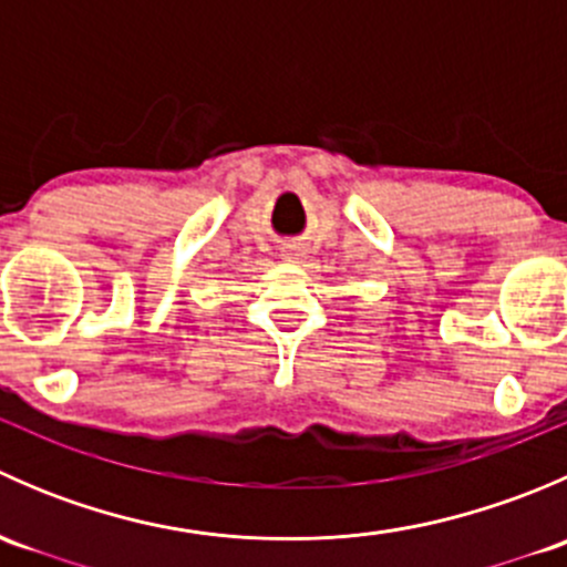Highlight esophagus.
<instances>
[{"mask_svg": "<svg viewBox=\"0 0 567 567\" xmlns=\"http://www.w3.org/2000/svg\"><path fill=\"white\" fill-rule=\"evenodd\" d=\"M282 255H285V260H299L301 249L299 247H285Z\"/></svg>", "mask_w": 567, "mask_h": 567, "instance_id": "1", "label": "esophagus"}]
</instances>
